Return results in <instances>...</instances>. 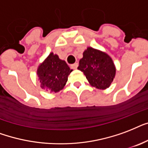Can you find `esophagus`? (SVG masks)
<instances>
[{
  "mask_svg": "<svg viewBox=\"0 0 148 148\" xmlns=\"http://www.w3.org/2000/svg\"><path fill=\"white\" fill-rule=\"evenodd\" d=\"M78 66H79V64H78L77 62H75L74 64H72V65H71V68L73 69H77Z\"/></svg>",
  "mask_w": 148,
  "mask_h": 148,
  "instance_id": "esophagus-1",
  "label": "esophagus"
}]
</instances>
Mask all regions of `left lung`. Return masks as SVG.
Returning <instances> with one entry per match:
<instances>
[{
	"label": "left lung",
	"mask_w": 148,
	"mask_h": 148,
	"mask_svg": "<svg viewBox=\"0 0 148 148\" xmlns=\"http://www.w3.org/2000/svg\"><path fill=\"white\" fill-rule=\"evenodd\" d=\"M79 60L78 69L83 73L92 86L106 90L116 75V66L108 54L99 49L88 47Z\"/></svg>",
	"instance_id": "left-lung-1"
}]
</instances>
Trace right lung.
<instances>
[{"mask_svg":"<svg viewBox=\"0 0 148 148\" xmlns=\"http://www.w3.org/2000/svg\"><path fill=\"white\" fill-rule=\"evenodd\" d=\"M70 69L66 61L51 52L37 69V76L43 90L56 93L66 86Z\"/></svg>","mask_w":148,"mask_h":148,"instance_id":"obj_1","label":"right lung"}]
</instances>
